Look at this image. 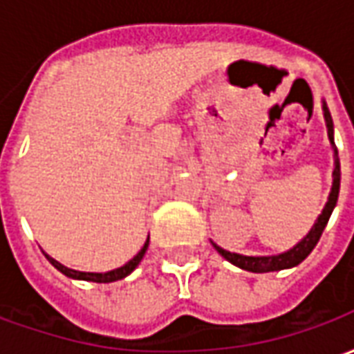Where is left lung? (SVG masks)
<instances>
[{"mask_svg":"<svg viewBox=\"0 0 354 354\" xmlns=\"http://www.w3.org/2000/svg\"><path fill=\"white\" fill-rule=\"evenodd\" d=\"M322 104V113H324V121H326V131H328V140H330V147H332V155H334V172H332V187L328 193V201L319 218L315 220L313 227L309 233L305 235L299 243L292 246L290 250H284L281 254H273V256H245V254L230 252V250H223L222 246H218L212 243L218 254H222L225 260L233 263V266L241 267L245 271L250 273H271V271H282V269H292V267L299 266L301 261L313 252V248L319 243L322 231L326 227L330 216L334 212L335 205H337V195H339V182H342V167H339V157H337V147L334 142V121L330 115V109H328L326 102L320 100Z\"/></svg>","mask_w":354,"mask_h":354,"instance_id":"1","label":"left lung"}]
</instances>
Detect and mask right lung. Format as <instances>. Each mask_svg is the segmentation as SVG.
I'll return each instance as SVG.
<instances>
[{
    "label": "right lung",
    "instance_id": "obj_1",
    "mask_svg": "<svg viewBox=\"0 0 354 354\" xmlns=\"http://www.w3.org/2000/svg\"><path fill=\"white\" fill-rule=\"evenodd\" d=\"M147 246H149V235H147L146 243H144V246L140 248V252L132 258V260H129L124 266L117 267V269H111V271H106V273H91V271H75V269H70V267L62 266L60 261H57L55 258H50L49 254H45V258L50 261V266H55L60 271L62 274H66V277H70V279H75V281H91V282H113V281H121V279H124L127 274H131L136 267H138V263L142 261V258H144V254H146Z\"/></svg>",
    "mask_w": 354,
    "mask_h": 354
}]
</instances>
